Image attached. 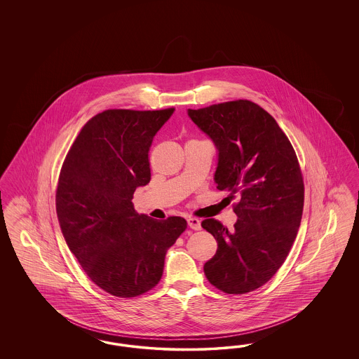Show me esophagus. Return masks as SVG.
I'll use <instances>...</instances> for the list:
<instances>
[{"label":"esophagus","mask_w":359,"mask_h":359,"mask_svg":"<svg viewBox=\"0 0 359 359\" xmlns=\"http://www.w3.org/2000/svg\"><path fill=\"white\" fill-rule=\"evenodd\" d=\"M187 222H188V226L194 229V230H200L201 229V221L198 218L189 217L187 219Z\"/></svg>","instance_id":"obj_1"}]
</instances>
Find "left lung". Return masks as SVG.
<instances>
[{"instance_id":"8db88e82","label":"left lung","mask_w":359,"mask_h":359,"mask_svg":"<svg viewBox=\"0 0 359 359\" xmlns=\"http://www.w3.org/2000/svg\"><path fill=\"white\" fill-rule=\"evenodd\" d=\"M188 116L217 147V189L239 195L233 230L215 218L201 222L218 245L205 276L225 294H248L280 269L300 226L304 183L296 152L271 114L249 100L188 109Z\"/></svg>"}]
</instances>
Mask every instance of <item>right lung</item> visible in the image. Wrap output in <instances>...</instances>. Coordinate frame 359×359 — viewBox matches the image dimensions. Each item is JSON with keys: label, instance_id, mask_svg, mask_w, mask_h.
Listing matches in <instances>:
<instances>
[{"label": "right lung", "instance_id": "right-lung-1", "mask_svg": "<svg viewBox=\"0 0 359 359\" xmlns=\"http://www.w3.org/2000/svg\"><path fill=\"white\" fill-rule=\"evenodd\" d=\"M174 110L98 113L83 126L60 170L56 213L65 242L89 279L117 297L154 288L165 252L187 229L184 218L138 215L131 201L151 179L152 140Z\"/></svg>", "mask_w": 359, "mask_h": 359}]
</instances>
